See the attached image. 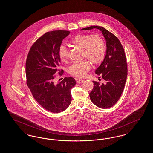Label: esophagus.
<instances>
[{
    "label": "esophagus",
    "instance_id": "34e87169",
    "mask_svg": "<svg viewBox=\"0 0 153 153\" xmlns=\"http://www.w3.org/2000/svg\"><path fill=\"white\" fill-rule=\"evenodd\" d=\"M84 82V79H79L77 80V84H82Z\"/></svg>",
    "mask_w": 153,
    "mask_h": 153
}]
</instances>
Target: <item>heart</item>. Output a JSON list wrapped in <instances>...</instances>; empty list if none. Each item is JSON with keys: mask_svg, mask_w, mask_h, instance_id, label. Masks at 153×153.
Segmentation results:
<instances>
[{"mask_svg": "<svg viewBox=\"0 0 153 153\" xmlns=\"http://www.w3.org/2000/svg\"><path fill=\"white\" fill-rule=\"evenodd\" d=\"M72 45L82 49V57L86 59L93 65H97L103 61L106 47L102 37L98 35H77L71 40ZM69 56V51L64 45L59 49V56L61 61L66 62ZM90 64L88 61L74 62L68 69V72L77 77H82L90 69Z\"/></svg>", "mask_w": 153, "mask_h": 153, "instance_id": "b5f03b06", "label": "heart"}]
</instances>
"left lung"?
<instances>
[{
	"label": "left lung",
	"instance_id": "1",
	"mask_svg": "<svg viewBox=\"0 0 153 153\" xmlns=\"http://www.w3.org/2000/svg\"><path fill=\"white\" fill-rule=\"evenodd\" d=\"M93 28L101 31L106 42L104 61L95 71L97 74L102 76L106 84H100L93 81L94 87L89 96L92 102L98 108L108 109L116 104L123 91L128 75L126 58L118 39L105 28L94 25L81 30Z\"/></svg>",
	"mask_w": 153,
	"mask_h": 153
}]
</instances>
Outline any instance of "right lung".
Instances as JSON below:
<instances>
[{"label": "right lung", "instance_id": "add662e5", "mask_svg": "<svg viewBox=\"0 0 153 153\" xmlns=\"http://www.w3.org/2000/svg\"><path fill=\"white\" fill-rule=\"evenodd\" d=\"M69 33L61 30L46 32L31 46L25 62L26 82L33 98L44 109L53 113L68 108L72 100L71 90L76 84L71 77L58 83L55 81L54 74L63 73L59 69V49Z\"/></svg>", "mask_w": 153, "mask_h": 153}]
</instances>
